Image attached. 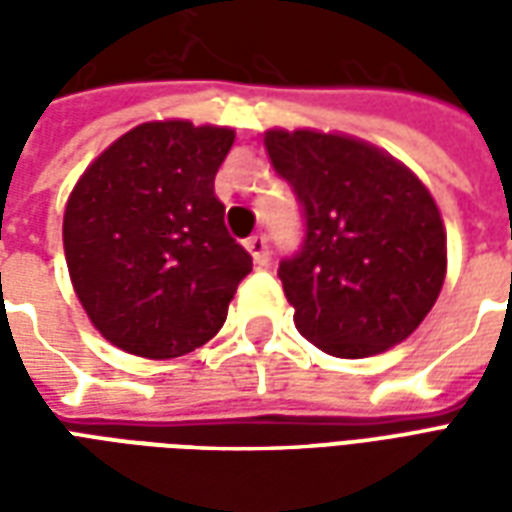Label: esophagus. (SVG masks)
<instances>
[{"instance_id":"obj_1","label":"esophagus","mask_w":512,"mask_h":512,"mask_svg":"<svg viewBox=\"0 0 512 512\" xmlns=\"http://www.w3.org/2000/svg\"><path fill=\"white\" fill-rule=\"evenodd\" d=\"M246 252L252 255L257 266H268V238L263 233L252 235V238H246Z\"/></svg>"}]
</instances>
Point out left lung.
<instances>
[{
  "label": "left lung",
  "mask_w": 512,
  "mask_h": 512,
  "mask_svg": "<svg viewBox=\"0 0 512 512\" xmlns=\"http://www.w3.org/2000/svg\"><path fill=\"white\" fill-rule=\"evenodd\" d=\"M266 150L304 219L301 249L277 271L296 329L343 359L403 343L436 304L447 271L430 191L351 136L268 131Z\"/></svg>",
  "instance_id": "obj_1"
}]
</instances>
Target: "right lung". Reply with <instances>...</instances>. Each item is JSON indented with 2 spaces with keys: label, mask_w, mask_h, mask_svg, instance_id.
Wrapping results in <instances>:
<instances>
[{
  "label": "right lung",
  "mask_w": 512,
  "mask_h": 512,
  "mask_svg": "<svg viewBox=\"0 0 512 512\" xmlns=\"http://www.w3.org/2000/svg\"><path fill=\"white\" fill-rule=\"evenodd\" d=\"M233 128L142 123L87 167L62 244L82 307L128 354L172 359L222 329L252 257L224 227L213 178Z\"/></svg>",
  "instance_id": "add662e5"
}]
</instances>
